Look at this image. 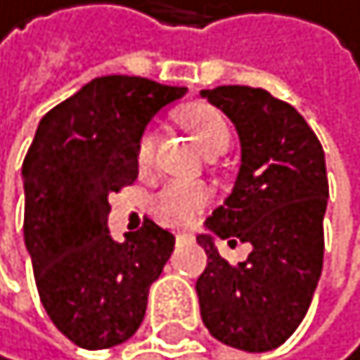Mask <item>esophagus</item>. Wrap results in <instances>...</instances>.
<instances>
[{
	"label": "esophagus",
	"mask_w": 360,
	"mask_h": 360,
	"mask_svg": "<svg viewBox=\"0 0 360 360\" xmlns=\"http://www.w3.org/2000/svg\"><path fill=\"white\" fill-rule=\"evenodd\" d=\"M191 240H193L191 233H176V243L179 245H186V243H191Z\"/></svg>",
	"instance_id": "esophagus-1"
}]
</instances>
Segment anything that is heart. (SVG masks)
I'll list each match as a JSON object with an SVG mask.
<instances>
[{
  "mask_svg": "<svg viewBox=\"0 0 360 360\" xmlns=\"http://www.w3.org/2000/svg\"><path fill=\"white\" fill-rule=\"evenodd\" d=\"M181 124L191 131L199 149L211 158L226 152L231 143V129L224 115L208 104H195L181 110ZM158 136L156 131H145L138 143V165L147 167L156 152ZM211 199V191L202 184L193 181H169L152 199V211L161 222L169 226H188L197 220L204 206Z\"/></svg>",
  "mask_w": 360,
  "mask_h": 360,
  "instance_id": "1",
  "label": "heart"
}]
</instances>
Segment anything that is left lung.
Listing matches in <instances>:
<instances>
[{
	"mask_svg": "<svg viewBox=\"0 0 360 360\" xmlns=\"http://www.w3.org/2000/svg\"><path fill=\"white\" fill-rule=\"evenodd\" d=\"M233 122L240 167L231 195L204 222L206 270L195 283L211 336L243 352H270L304 320L324 256L322 220L329 184L318 136L290 104L263 88L217 86L199 92ZM252 247L224 262L214 238Z\"/></svg>",
	"mask_w": 360,
	"mask_h": 360,
	"instance_id": "obj_1",
	"label": "left lung"
}]
</instances>
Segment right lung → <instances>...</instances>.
<instances>
[{"mask_svg":"<svg viewBox=\"0 0 360 360\" xmlns=\"http://www.w3.org/2000/svg\"><path fill=\"white\" fill-rule=\"evenodd\" d=\"M186 92L143 77L92 79L40 120L22 163L24 245L40 302L84 349L134 336L174 252V236L152 220L117 243L108 195L136 181L145 127Z\"/></svg>","mask_w":360,"mask_h":360,"instance_id":"add662e5","label":"right lung"}]
</instances>
